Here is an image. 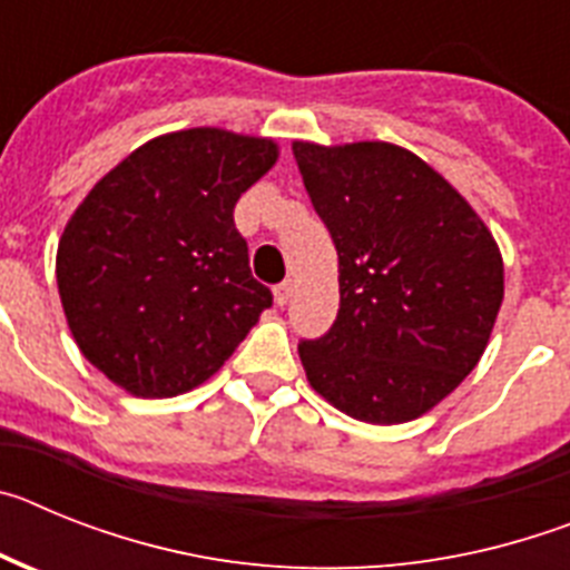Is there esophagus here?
<instances>
[{"instance_id": "esophagus-1", "label": "esophagus", "mask_w": 570, "mask_h": 570, "mask_svg": "<svg viewBox=\"0 0 570 570\" xmlns=\"http://www.w3.org/2000/svg\"><path fill=\"white\" fill-rule=\"evenodd\" d=\"M291 296H294V282H291V279L279 282V285H276V288H274L276 305H288Z\"/></svg>"}]
</instances>
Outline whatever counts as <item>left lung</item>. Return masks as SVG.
<instances>
[{"label":"left lung","instance_id":"obj_1","mask_svg":"<svg viewBox=\"0 0 570 570\" xmlns=\"http://www.w3.org/2000/svg\"><path fill=\"white\" fill-rule=\"evenodd\" d=\"M340 256V311L299 342L308 382L374 425L422 416L480 362L502 305V256L471 205L387 142H294Z\"/></svg>","mask_w":570,"mask_h":570}]
</instances>
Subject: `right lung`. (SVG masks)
Returning a JSON list of instances; mask_svg holds the SVG:
<instances>
[{
	"label": "right lung",
	"instance_id": "1",
	"mask_svg": "<svg viewBox=\"0 0 570 570\" xmlns=\"http://www.w3.org/2000/svg\"><path fill=\"white\" fill-rule=\"evenodd\" d=\"M274 163L271 139L190 128L136 148L85 196L57 282L70 334L110 382L148 400L185 394L271 308L234 208Z\"/></svg>",
	"mask_w": 570,
	"mask_h": 570
}]
</instances>
